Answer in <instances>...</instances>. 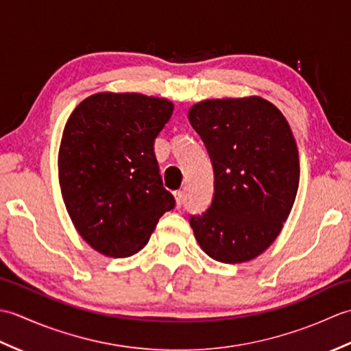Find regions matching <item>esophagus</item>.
Returning a JSON list of instances; mask_svg holds the SVG:
<instances>
[{"instance_id": "1", "label": "esophagus", "mask_w": 351, "mask_h": 351, "mask_svg": "<svg viewBox=\"0 0 351 351\" xmlns=\"http://www.w3.org/2000/svg\"><path fill=\"white\" fill-rule=\"evenodd\" d=\"M173 196H175V202H176V206L178 208H181V205L184 204V193L180 190V191H175L173 193Z\"/></svg>"}]
</instances>
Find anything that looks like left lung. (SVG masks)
Masks as SVG:
<instances>
[{
	"label": "left lung",
	"mask_w": 351,
	"mask_h": 351,
	"mask_svg": "<svg viewBox=\"0 0 351 351\" xmlns=\"http://www.w3.org/2000/svg\"><path fill=\"white\" fill-rule=\"evenodd\" d=\"M214 167V197L190 225L208 256L241 264L279 237L299 190V149L282 111L261 96L200 101L189 110Z\"/></svg>",
	"instance_id": "obj_1"
}]
</instances>
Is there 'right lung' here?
<instances>
[{
  "instance_id": "add662e5",
  "label": "right lung",
  "mask_w": 351,
  "mask_h": 351,
  "mask_svg": "<svg viewBox=\"0 0 351 351\" xmlns=\"http://www.w3.org/2000/svg\"><path fill=\"white\" fill-rule=\"evenodd\" d=\"M171 113L167 98L99 92L81 101L64 125L58 149L63 202L80 237L104 256L143 249L175 206L154 154Z\"/></svg>"
}]
</instances>
